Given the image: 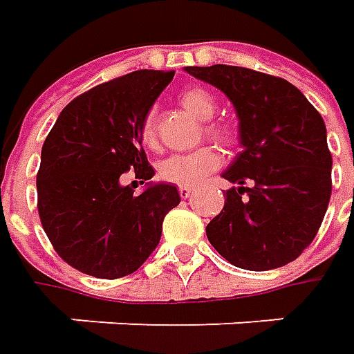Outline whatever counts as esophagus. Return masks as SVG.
<instances>
[{
  "instance_id": "esophagus-1",
  "label": "esophagus",
  "mask_w": 354,
  "mask_h": 354,
  "mask_svg": "<svg viewBox=\"0 0 354 354\" xmlns=\"http://www.w3.org/2000/svg\"><path fill=\"white\" fill-rule=\"evenodd\" d=\"M177 191H179L181 198H187L189 195H191V193H193V187H191V185H181V187H179Z\"/></svg>"
}]
</instances>
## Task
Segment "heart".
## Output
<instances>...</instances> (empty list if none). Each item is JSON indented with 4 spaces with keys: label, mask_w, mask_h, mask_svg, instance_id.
Segmentation results:
<instances>
[{
    "label": "heart",
    "mask_w": 354,
    "mask_h": 354,
    "mask_svg": "<svg viewBox=\"0 0 354 354\" xmlns=\"http://www.w3.org/2000/svg\"><path fill=\"white\" fill-rule=\"evenodd\" d=\"M181 104L198 120H211L216 112V100L212 98V94L203 88L185 90L181 94ZM207 133L223 143L234 142V131L225 124H209ZM140 136H142L143 145L156 147L157 133L153 114H147L143 118L142 126H140ZM221 163H223V157L218 153V149L205 145L191 153H177V156L163 159L157 167V175L169 183L195 185L203 181L207 175H211L212 171L218 169Z\"/></svg>",
    "instance_id": "b5f03b06"
}]
</instances>
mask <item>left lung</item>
I'll use <instances>...</instances> for the list:
<instances>
[{"instance_id": "obj_1", "label": "left lung", "mask_w": 354, "mask_h": 354, "mask_svg": "<svg viewBox=\"0 0 354 354\" xmlns=\"http://www.w3.org/2000/svg\"><path fill=\"white\" fill-rule=\"evenodd\" d=\"M185 71L234 104L242 145L223 173L240 187L226 191L223 211L207 225L209 242L242 270L290 264L313 242L331 198L323 118L279 76L228 64Z\"/></svg>"}]
</instances>
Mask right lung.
Returning <instances> with one entry per match:
<instances>
[{
    "label": "right lung",
    "mask_w": 354,
    "mask_h": 354,
    "mask_svg": "<svg viewBox=\"0 0 354 354\" xmlns=\"http://www.w3.org/2000/svg\"><path fill=\"white\" fill-rule=\"evenodd\" d=\"M173 71H136L76 96L61 112L41 149L37 209L53 248L68 266L100 279L124 278L156 250L165 214L179 205L171 183L149 181L153 167L140 126ZM142 181V183H143Z\"/></svg>",
    "instance_id": "right-lung-1"
}]
</instances>
